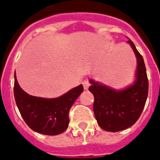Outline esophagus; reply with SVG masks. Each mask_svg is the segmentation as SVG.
<instances>
[{"label":"esophagus","mask_w":160,"mask_h":160,"mask_svg":"<svg viewBox=\"0 0 160 160\" xmlns=\"http://www.w3.org/2000/svg\"><path fill=\"white\" fill-rule=\"evenodd\" d=\"M82 84H83V86H84V89H89V85H90V84H89V80H84V81H83V82H82Z\"/></svg>","instance_id":"esophagus-1"}]
</instances>
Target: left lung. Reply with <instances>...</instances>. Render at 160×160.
Segmentation results:
<instances>
[{
  "mask_svg": "<svg viewBox=\"0 0 160 160\" xmlns=\"http://www.w3.org/2000/svg\"><path fill=\"white\" fill-rule=\"evenodd\" d=\"M128 42L137 59L134 84L123 90H116L89 80L92 85L89 90L94 97V116L99 127L107 132H119L134 125L147 99L149 83L144 59L132 40Z\"/></svg>",
  "mask_w": 160,
  "mask_h": 160,
  "instance_id": "obj_1",
  "label": "left lung"
}]
</instances>
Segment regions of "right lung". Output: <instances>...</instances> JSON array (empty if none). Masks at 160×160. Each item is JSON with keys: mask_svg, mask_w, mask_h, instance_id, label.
<instances>
[{"mask_svg": "<svg viewBox=\"0 0 160 160\" xmlns=\"http://www.w3.org/2000/svg\"><path fill=\"white\" fill-rule=\"evenodd\" d=\"M84 90L82 84L56 98L29 95L20 88L15 73L14 94L17 107L26 124L40 134L56 136L69 124V111Z\"/></svg>", "mask_w": 160, "mask_h": 160, "instance_id": "add662e5", "label": "right lung"}]
</instances>
